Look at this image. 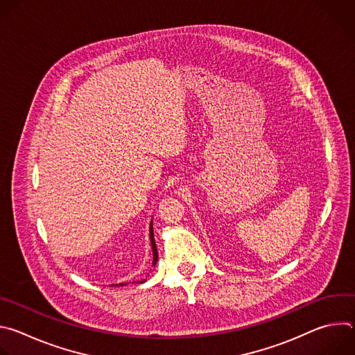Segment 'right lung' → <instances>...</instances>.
<instances>
[{"instance_id":"obj_1","label":"right lung","mask_w":355,"mask_h":355,"mask_svg":"<svg viewBox=\"0 0 355 355\" xmlns=\"http://www.w3.org/2000/svg\"><path fill=\"white\" fill-rule=\"evenodd\" d=\"M150 240H151V250H153V266H156V263H157V259H159V254H157V248H156V241H155V233H153V225H150ZM139 282V281H137ZM141 282H144V279L143 281H140V284ZM121 286H123V285H126V284H119ZM112 286H118V285H112Z\"/></svg>"}]
</instances>
